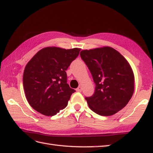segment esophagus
Segmentation results:
<instances>
[{
    "label": "esophagus",
    "instance_id": "obj_1",
    "mask_svg": "<svg viewBox=\"0 0 153 153\" xmlns=\"http://www.w3.org/2000/svg\"><path fill=\"white\" fill-rule=\"evenodd\" d=\"M76 91L78 92H81L82 91V86H79V87L76 88Z\"/></svg>",
    "mask_w": 153,
    "mask_h": 153
}]
</instances>
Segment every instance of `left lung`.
Listing matches in <instances>:
<instances>
[{
	"label": "left lung",
	"mask_w": 153,
	"mask_h": 153,
	"mask_svg": "<svg viewBox=\"0 0 153 153\" xmlns=\"http://www.w3.org/2000/svg\"><path fill=\"white\" fill-rule=\"evenodd\" d=\"M80 55L96 85L94 94L85 97L89 108L101 116L121 110L134 93V74L127 60L109 47L82 51Z\"/></svg>",
	"instance_id": "8db88e82"
}]
</instances>
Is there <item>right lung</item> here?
Here are the masks:
<instances>
[{"instance_id": "1", "label": "right lung", "mask_w": 153, "mask_h": 153, "mask_svg": "<svg viewBox=\"0 0 153 153\" xmlns=\"http://www.w3.org/2000/svg\"><path fill=\"white\" fill-rule=\"evenodd\" d=\"M80 48L46 47L26 65L23 86L28 103L45 116H54L68 105L75 91L67 84V70Z\"/></svg>"}]
</instances>
